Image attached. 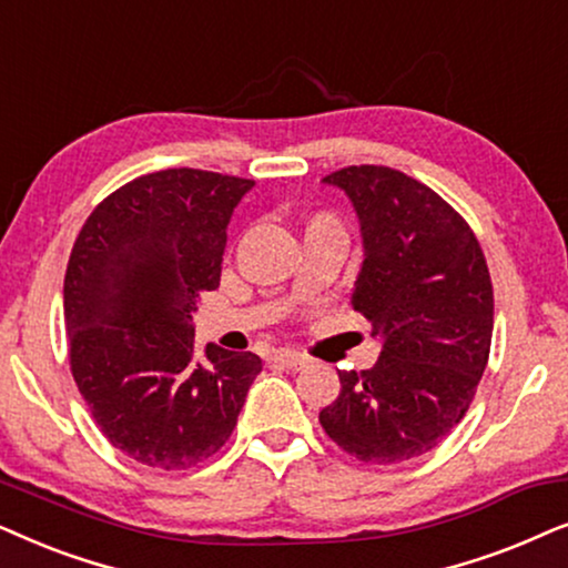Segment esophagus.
<instances>
[{
  "label": "esophagus",
  "mask_w": 568,
  "mask_h": 568,
  "mask_svg": "<svg viewBox=\"0 0 568 568\" xmlns=\"http://www.w3.org/2000/svg\"><path fill=\"white\" fill-rule=\"evenodd\" d=\"M272 361L277 363V366L288 368V372H301V368L306 366V358L301 353H293V351H277L275 355H272Z\"/></svg>",
  "instance_id": "esophagus-1"
}]
</instances>
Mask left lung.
Listing matches in <instances>:
<instances>
[{"label":"left lung","instance_id":"obj_1","mask_svg":"<svg viewBox=\"0 0 568 568\" xmlns=\"http://www.w3.org/2000/svg\"><path fill=\"white\" fill-rule=\"evenodd\" d=\"M324 181L351 196L363 267L351 306L382 337L366 372H337L320 413L332 442L366 465L426 455L465 418L494 335V285L475 233L434 189L387 165Z\"/></svg>","mask_w":568,"mask_h":568}]
</instances>
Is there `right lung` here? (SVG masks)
I'll return each instance as SVG.
<instances>
[{"label": "right lung", "instance_id": "add662e5", "mask_svg": "<svg viewBox=\"0 0 568 568\" xmlns=\"http://www.w3.org/2000/svg\"><path fill=\"white\" fill-rule=\"evenodd\" d=\"M252 179L165 169L119 186L82 225L64 275L70 368L103 436L158 470L229 442L260 355L194 347V312L221 285L225 229Z\"/></svg>", "mask_w": 568, "mask_h": 568}]
</instances>
